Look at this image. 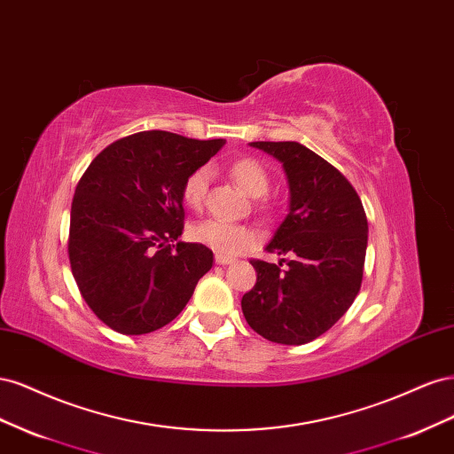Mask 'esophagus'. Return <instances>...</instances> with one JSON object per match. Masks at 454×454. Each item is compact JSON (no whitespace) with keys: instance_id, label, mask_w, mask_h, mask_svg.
<instances>
[{"instance_id":"esophagus-1","label":"esophagus","mask_w":454,"mask_h":454,"mask_svg":"<svg viewBox=\"0 0 454 454\" xmlns=\"http://www.w3.org/2000/svg\"><path fill=\"white\" fill-rule=\"evenodd\" d=\"M215 263H217V265H231V263H235V259L217 254V255H215Z\"/></svg>"}]
</instances>
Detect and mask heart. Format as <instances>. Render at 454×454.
I'll use <instances>...</instances> for the list:
<instances>
[{"mask_svg": "<svg viewBox=\"0 0 454 454\" xmlns=\"http://www.w3.org/2000/svg\"><path fill=\"white\" fill-rule=\"evenodd\" d=\"M232 180H235L246 193L250 197H263L269 191L270 177L267 168L257 159L244 157L231 164L229 168ZM210 182V168L199 167L197 170L191 172L182 185V199L189 206V208L199 210L204 204L206 191H208ZM191 237H193L199 244L208 246L219 255H237L242 250L250 248L255 242V232L246 227L223 222V219H204V222L197 223L191 229Z\"/></svg>", "mask_w": 454, "mask_h": 454, "instance_id": "b5f03b06", "label": "heart"}]
</instances>
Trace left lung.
<instances>
[{
    "mask_svg": "<svg viewBox=\"0 0 454 454\" xmlns=\"http://www.w3.org/2000/svg\"><path fill=\"white\" fill-rule=\"evenodd\" d=\"M250 145L282 162L290 184V212L265 248L287 259L278 265L250 261L257 282L244 294L242 312L261 337L305 345L325 333L360 292L365 210L347 177L309 147L297 142Z\"/></svg>",
    "mask_w": 454,
    "mask_h": 454,
    "instance_id": "8db88e82",
    "label": "left lung"
}]
</instances>
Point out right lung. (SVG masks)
I'll use <instances>...</instances> for the list:
<instances>
[{
    "label": "right lung",
    "instance_id": "add662e5",
    "mask_svg": "<svg viewBox=\"0 0 454 454\" xmlns=\"http://www.w3.org/2000/svg\"><path fill=\"white\" fill-rule=\"evenodd\" d=\"M225 140L147 130L109 144L75 187L67 255L89 309L122 335H144L184 310L214 254L184 232L182 185Z\"/></svg>",
    "mask_w": 454,
    "mask_h": 454
}]
</instances>
